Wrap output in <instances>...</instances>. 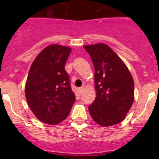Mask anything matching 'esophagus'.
<instances>
[{
  "mask_svg": "<svg viewBox=\"0 0 159 159\" xmlns=\"http://www.w3.org/2000/svg\"><path fill=\"white\" fill-rule=\"evenodd\" d=\"M78 91H79V93L81 94L83 92V91H84V87H81V88H78Z\"/></svg>",
  "mask_w": 159,
  "mask_h": 159,
  "instance_id": "1",
  "label": "esophagus"
}]
</instances>
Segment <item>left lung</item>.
I'll use <instances>...</instances> for the list:
<instances>
[{
  "mask_svg": "<svg viewBox=\"0 0 159 159\" xmlns=\"http://www.w3.org/2000/svg\"><path fill=\"white\" fill-rule=\"evenodd\" d=\"M95 67L96 97L88 110L102 127L118 124L124 119L134 101V80L127 66L105 43L84 46Z\"/></svg>",
  "mask_w": 159,
  "mask_h": 159,
  "instance_id": "8db88e82",
  "label": "left lung"
}]
</instances>
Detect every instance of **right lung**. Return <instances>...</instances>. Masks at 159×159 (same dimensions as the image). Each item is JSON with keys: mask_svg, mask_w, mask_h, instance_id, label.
Segmentation results:
<instances>
[{"mask_svg": "<svg viewBox=\"0 0 159 159\" xmlns=\"http://www.w3.org/2000/svg\"><path fill=\"white\" fill-rule=\"evenodd\" d=\"M71 49L51 44L42 50L32 63L25 85L29 107L40 121L56 125L71 111L75 96L65 64Z\"/></svg>", "mask_w": 159, "mask_h": 159, "instance_id": "obj_1", "label": "right lung"}]
</instances>
